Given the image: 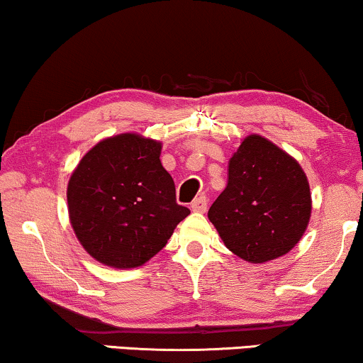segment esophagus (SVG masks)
<instances>
[{
  "label": "esophagus",
  "instance_id": "obj_1",
  "mask_svg": "<svg viewBox=\"0 0 363 363\" xmlns=\"http://www.w3.org/2000/svg\"><path fill=\"white\" fill-rule=\"evenodd\" d=\"M206 206H208L206 196H198L196 200H193L191 205H190L191 211H195V213H205L206 211Z\"/></svg>",
  "mask_w": 363,
  "mask_h": 363
}]
</instances>
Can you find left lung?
Instances as JSON below:
<instances>
[{"instance_id": "left-lung-1", "label": "left lung", "mask_w": 363, "mask_h": 363, "mask_svg": "<svg viewBox=\"0 0 363 363\" xmlns=\"http://www.w3.org/2000/svg\"><path fill=\"white\" fill-rule=\"evenodd\" d=\"M311 211V186L299 162L251 133L228 162L226 188L208 218L228 250L261 264L287 255L301 241Z\"/></svg>"}]
</instances>
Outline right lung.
<instances>
[{"label": "right lung", "instance_id": "right-lung-1", "mask_svg": "<svg viewBox=\"0 0 363 363\" xmlns=\"http://www.w3.org/2000/svg\"><path fill=\"white\" fill-rule=\"evenodd\" d=\"M162 142L118 133L96 143L67 183L69 221L94 259L132 269L165 247L190 215L160 162Z\"/></svg>", "mask_w": 363, "mask_h": 363}]
</instances>
